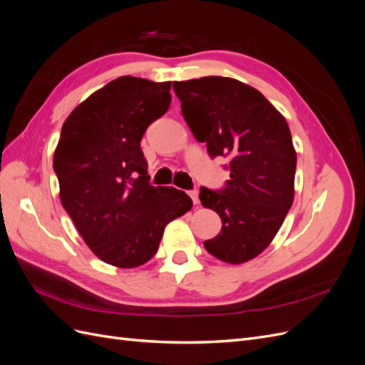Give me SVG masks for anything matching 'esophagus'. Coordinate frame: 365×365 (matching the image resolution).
I'll use <instances>...</instances> for the list:
<instances>
[{
  "label": "esophagus",
  "mask_w": 365,
  "mask_h": 365,
  "mask_svg": "<svg viewBox=\"0 0 365 365\" xmlns=\"http://www.w3.org/2000/svg\"><path fill=\"white\" fill-rule=\"evenodd\" d=\"M189 196L192 197L193 204H197V202H200V195H197V192H196V190H190V192H189Z\"/></svg>",
  "instance_id": "34e87169"
}]
</instances>
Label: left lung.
Returning a JSON list of instances; mask_svg holds the SVG:
<instances>
[{
	"label": "left lung",
	"mask_w": 365,
	"mask_h": 365,
	"mask_svg": "<svg viewBox=\"0 0 365 365\" xmlns=\"http://www.w3.org/2000/svg\"><path fill=\"white\" fill-rule=\"evenodd\" d=\"M173 91L208 155L230 158L222 189L201 187V204L222 220L220 233L204 247L222 262H248L271 244L294 201L297 153L289 126L262 93L230 77L173 82Z\"/></svg>",
	"instance_id": "1"
}]
</instances>
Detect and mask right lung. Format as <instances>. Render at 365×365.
Instances as JSON below:
<instances>
[{"mask_svg": "<svg viewBox=\"0 0 365 365\" xmlns=\"http://www.w3.org/2000/svg\"><path fill=\"white\" fill-rule=\"evenodd\" d=\"M172 82L123 76L65 120L53 169L61 202L98 259L118 268L150 260L170 220L193 202L182 190L149 182L140 141L168 113Z\"/></svg>", "mask_w": 365, "mask_h": 365, "instance_id": "1", "label": "right lung"}]
</instances>
